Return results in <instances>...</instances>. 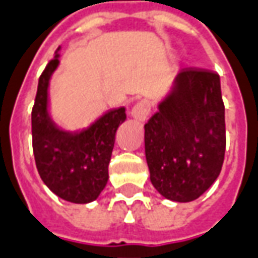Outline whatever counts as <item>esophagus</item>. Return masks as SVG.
<instances>
[{"mask_svg": "<svg viewBox=\"0 0 258 258\" xmlns=\"http://www.w3.org/2000/svg\"><path fill=\"white\" fill-rule=\"evenodd\" d=\"M150 112H151V104H150L149 100L143 98V100H140V101H138V103L133 105L131 115H132L135 119L144 122V120L149 118Z\"/></svg>", "mask_w": 258, "mask_h": 258, "instance_id": "1", "label": "esophagus"}]
</instances>
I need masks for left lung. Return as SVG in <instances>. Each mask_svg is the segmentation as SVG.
<instances>
[{
	"instance_id": "left-lung-1",
	"label": "left lung",
	"mask_w": 258,
	"mask_h": 258,
	"mask_svg": "<svg viewBox=\"0 0 258 258\" xmlns=\"http://www.w3.org/2000/svg\"><path fill=\"white\" fill-rule=\"evenodd\" d=\"M225 146L220 75L184 68L144 125L151 183L168 200H196L218 178Z\"/></svg>"
}]
</instances>
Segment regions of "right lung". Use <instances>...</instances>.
Returning a JSON list of instances; mask_svg holds the SVG:
<instances>
[{"label":"right lung","mask_w":258,"mask_h":258,"mask_svg":"<svg viewBox=\"0 0 258 258\" xmlns=\"http://www.w3.org/2000/svg\"><path fill=\"white\" fill-rule=\"evenodd\" d=\"M56 48L38 79L32 109L33 153L40 178L63 200L86 204L96 200L108 180V164L118 126L126 119L125 108L109 109L79 132H68L48 112V85L59 63Z\"/></svg>","instance_id":"add662e5"}]
</instances>
